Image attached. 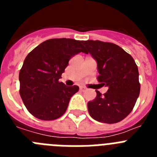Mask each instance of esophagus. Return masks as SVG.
<instances>
[{
	"instance_id": "34e87169",
	"label": "esophagus",
	"mask_w": 157,
	"mask_h": 157,
	"mask_svg": "<svg viewBox=\"0 0 157 157\" xmlns=\"http://www.w3.org/2000/svg\"><path fill=\"white\" fill-rule=\"evenodd\" d=\"M80 90L85 91V90H86V88H85V87H83V86H80Z\"/></svg>"
}]
</instances>
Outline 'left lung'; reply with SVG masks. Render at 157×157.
I'll return each instance as SVG.
<instances>
[{"label": "left lung", "instance_id": "left-lung-1", "mask_svg": "<svg viewBox=\"0 0 157 157\" xmlns=\"http://www.w3.org/2000/svg\"><path fill=\"white\" fill-rule=\"evenodd\" d=\"M98 63L101 84L109 87L103 96L96 90L97 97L87 104L94 120L105 123L123 120L132 111L140 94L138 66L134 59L119 45L101 41H82Z\"/></svg>", "mask_w": 157, "mask_h": 157}]
</instances>
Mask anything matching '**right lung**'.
Returning <instances> with one entry per match:
<instances>
[{
  "label": "right lung",
  "mask_w": 157,
  "mask_h": 157,
  "mask_svg": "<svg viewBox=\"0 0 157 157\" xmlns=\"http://www.w3.org/2000/svg\"><path fill=\"white\" fill-rule=\"evenodd\" d=\"M82 41L53 38L34 48L19 71V94L27 110L42 120H56L64 114L78 86L59 82L72 56L82 52Z\"/></svg>",
  "instance_id": "1"
}]
</instances>
